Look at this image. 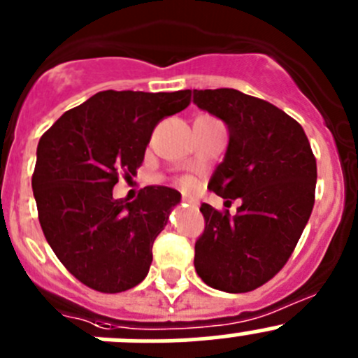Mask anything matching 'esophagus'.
<instances>
[{
    "label": "esophagus",
    "mask_w": 358,
    "mask_h": 358,
    "mask_svg": "<svg viewBox=\"0 0 358 358\" xmlns=\"http://www.w3.org/2000/svg\"><path fill=\"white\" fill-rule=\"evenodd\" d=\"M183 206H190V208H197V203L194 199H190V197H183L182 199Z\"/></svg>",
    "instance_id": "obj_1"
}]
</instances>
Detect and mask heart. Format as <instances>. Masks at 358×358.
Segmentation results:
<instances>
[{
	"label": "heart",
	"mask_w": 358,
	"mask_h": 358,
	"mask_svg": "<svg viewBox=\"0 0 358 358\" xmlns=\"http://www.w3.org/2000/svg\"><path fill=\"white\" fill-rule=\"evenodd\" d=\"M178 183H180V187H182V189H185V190H192L194 189V180L190 178V176H183V178L178 180Z\"/></svg>",
	"instance_id": "1"
}]
</instances>
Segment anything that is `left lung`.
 I'll use <instances>...</instances> for the list:
<instances>
[{"label": "left lung", "mask_w": 358, "mask_h": 358, "mask_svg": "<svg viewBox=\"0 0 358 358\" xmlns=\"http://www.w3.org/2000/svg\"><path fill=\"white\" fill-rule=\"evenodd\" d=\"M194 103L229 127L227 154L208 187L225 203L241 199L236 215L201 204L194 266L213 289L250 292L292 255L313 210L317 159L301 124L271 103L236 89L194 91Z\"/></svg>", "instance_id": "obj_1"}]
</instances>
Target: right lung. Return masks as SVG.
Segmentation results:
<instances>
[{
    "mask_svg": "<svg viewBox=\"0 0 358 358\" xmlns=\"http://www.w3.org/2000/svg\"><path fill=\"white\" fill-rule=\"evenodd\" d=\"M190 91H103L59 117L40 138L33 194L41 231L62 266L103 294L136 287L148 275L152 246L180 203V192L143 187L115 199L131 178L159 120L190 105Z\"/></svg>",
    "mask_w": 358,
    "mask_h": 358,
    "instance_id": "add662e5",
    "label": "right lung"
}]
</instances>
